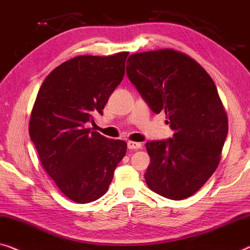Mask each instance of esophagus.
<instances>
[{
    "mask_svg": "<svg viewBox=\"0 0 250 250\" xmlns=\"http://www.w3.org/2000/svg\"><path fill=\"white\" fill-rule=\"evenodd\" d=\"M126 146H128L129 149H139V148H142V144L137 143V142H128V144H126Z\"/></svg>",
    "mask_w": 250,
    "mask_h": 250,
    "instance_id": "1",
    "label": "esophagus"
}]
</instances>
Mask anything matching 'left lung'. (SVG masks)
I'll list each match as a JSON object with an SVG mask.
<instances>
[{"mask_svg":"<svg viewBox=\"0 0 250 250\" xmlns=\"http://www.w3.org/2000/svg\"><path fill=\"white\" fill-rule=\"evenodd\" d=\"M126 63L130 82L174 131L172 138L146 143V184L165 198H188L215 172L228 135L215 83L194 59L171 48L132 54Z\"/></svg>","mask_w":250,"mask_h":250,"instance_id":"obj_1","label":"left lung"}]
</instances>
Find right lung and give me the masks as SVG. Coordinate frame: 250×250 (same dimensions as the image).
<instances>
[{"label":"right lung","instance_id":"1","mask_svg":"<svg viewBox=\"0 0 250 250\" xmlns=\"http://www.w3.org/2000/svg\"><path fill=\"white\" fill-rule=\"evenodd\" d=\"M128 52L80 55L55 68L42 83L31 111L29 135L41 163L60 190L79 204L107 191L126 152L124 140L86 128L103 114L108 97L122 82Z\"/></svg>","mask_w":250,"mask_h":250}]
</instances>
